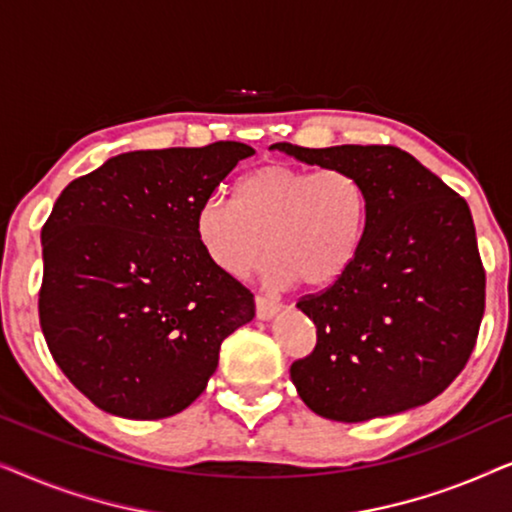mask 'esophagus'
Segmentation results:
<instances>
[{"mask_svg": "<svg viewBox=\"0 0 512 512\" xmlns=\"http://www.w3.org/2000/svg\"><path fill=\"white\" fill-rule=\"evenodd\" d=\"M279 310H282V305L277 303V300L272 298H265V296H256V317L261 321H270L275 319Z\"/></svg>", "mask_w": 512, "mask_h": 512, "instance_id": "esophagus-1", "label": "esophagus"}]
</instances>
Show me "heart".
I'll use <instances>...</instances> for the list:
<instances>
[{
    "label": "heart",
    "instance_id": "heart-1",
    "mask_svg": "<svg viewBox=\"0 0 512 512\" xmlns=\"http://www.w3.org/2000/svg\"><path fill=\"white\" fill-rule=\"evenodd\" d=\"M370 226V193L349 170L270 163L237 181L235 200L214 193L195 214L202 254L240 279L261 261L270 289H328L352 270Z\"/></svg>",
    "mask_w": 512,
    "mask_h": 512
}]
</instances>
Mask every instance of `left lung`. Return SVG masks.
<instances>
[{
	"label": "left lung",
	"instance_id": "left-lung-1",
	"mask_svg": "<svg viewBox=\"0 0 512 512\" xmlns=\"http://www.w3.org/2000/svg\"><path fill=\"white\" fill-rule=\"evenodd\" d=\"M270 149L354 172L370 193L352 270L296 305L317 326L314 352L291 366L298 396L319 417L347 424L433 401L464 370L485 312L466 200L396 146Z\"/></svg>",
	"mask_w": 512,
	"mask_h": 512
}]
</instances>
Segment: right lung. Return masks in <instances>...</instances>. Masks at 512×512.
<instances>
[{
  "label": "right lung",
  "mask_w": 512,
  "mask_h": 512,
  "mask_svg": "<svg viewBox=\"0 0 512 512\" xmlns=\"http://www.w3.org/2000/svg\"><path fill=\"white\" fill-rule=\"evenodd\" d=\"M240 142L130 151L74 179L46 226L39 321L55 363L125 419L186 410L254 296L202 254L195 214L240 160Z\"/></svg>",
  "instance_id": "obj_1"
}]
</instances>
